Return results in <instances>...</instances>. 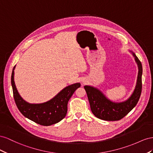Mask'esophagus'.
I'll return each instance as SVG.
<instances>
[{
    "mask_svg": "<svg viewBox=\"0 0 153 153\" xmlns=\"http://www.w3.org/2000/svg\"><path fill=\"white\" fill-rule=\"evenodd\" d=\"M82 83H85L86 81L85 80H82Z\"/></svg>",
    "mask_w": 153,
    "mask_h": 153,
    "instance_id": "obj_1",
    "label": "esophagus"
}]
</instances>
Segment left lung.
Masks as SVG:
<instances>
[{
    "instance_id": "1",
    "label": "left lung",
    "mask_w": 153,
    "mask_h": 153,
    "mask_svg": "<svg viewBox=\"0 0 153 153\" xmlns=\"http://www.w3.org/2000/svg\"><path fill=\"white\" fill-rule=\"evenodd\" d=\"M132 52L136 62L138 73L137 84L130 97L124 101L115 102L108 99L102 91L95 87L85 85L84 88L86 91L90 102V108L93 114L100 119L108 121L119 120L123 119L137 105L142 92V66L140 61L133 52Z\"/></svg>"
}]
</instances>
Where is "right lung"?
Listing matches in <instances>:
<instances>
[{
  "instance_id": "right-lung-1",
  "label": "right lung",
  "mask_w": 153,
  "mask_h": 153,
  "mask_svg": "<svg viewBox=\"0 0 153 153\" xmlns=\"http://www.w3.org/2000/svg\"><path fill=\"white\" fill-rule=\"evenodd\" d=\"M11 74V86L16 106L24 117L42 126H51L59 123L65 117L67 112V104L73 94L79 87L76 82L64 88L49 101L43 103H29L21 97L14 81V70Z\"/></svg>"
}]
</instances>
